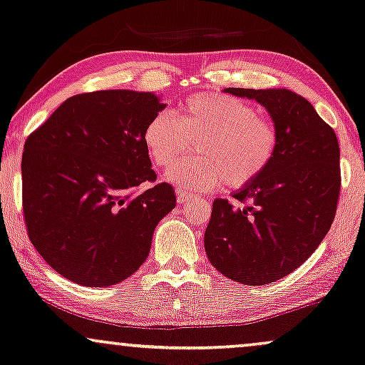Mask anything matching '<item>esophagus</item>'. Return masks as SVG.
<instances>
[{
  "label": "esophagus",
  "instance_id": "esophagus-1",
  "mask_svg": "<svg viewBox=\"0 0 365 365\" xmlns=\"http://www.w3.org/2000/svg\"><path fill=\"white\" fill-rule=\"evenodd\" d=\"M177 198H178L180 204H185V202H192L193 198H195V195H193V193H190V192L178 190V195H177Z\"/></svg>",
  "mask_w": 365,
  "mask_h": 365
}]
</instances>
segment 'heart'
<instances>
[{"label":"heart","mask_w":365,"mask_h":365,"mask_svg":"<svg viewBox=\"0 0 365 365\" xmlns=\"http://www.w3.org/2000/svg\"><path fill=\"white\" fill-rule=\"evenodd\" d=\"M197 143L195 160L178 163L167 180L188 190L225 183L241 190L262 177L278 150V133L255 106L225 94L198 92L182 103L177 118L156 113L143 128L151 163L170 168Z\"/></svg>","instance_id":"b5f03b06"}]
</instances>
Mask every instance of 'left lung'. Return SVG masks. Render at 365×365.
I'll return each mask as SVG.
<instances>
[{
  "mask_svg": "<svg viewBox=\"0 0 365 365\" xmlns=\"http://www.w3.org/2000/svg\"><path fill=\"white\" fill-rule=\"evenodd\" d=\"M224 91L264 106L278 150L261 178L234 193L241 205L215 198L205 252L232 281L274 283L302 266L331 227L340 195L339 141L313 106L292 91Z\"/></svg>",
  "mask_w": 365,
  "mask_h": 365,
  "instance_id": "1",
  "label": "left lung"
}]
</instances>
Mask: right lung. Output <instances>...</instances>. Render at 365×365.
<instances>
[{"label":"right lung","instance_id":"right-lung-1","mask_svg":"<svg viewBox=\"0 0 365 365\" xmlns=\"http://www.w3.org/2000/svg\"><path fill=\"white\" fill-rule=\"evenodd\" d=\"M151 92L96 91L68 98L26 138L23 217L38 255L73 283H121L146 261L158 222L173 210L143 128L165 109ZM153 182L140 194L135 188Z\"/></svg>","mask_w":365,"mask_h":365}]
</instances>
